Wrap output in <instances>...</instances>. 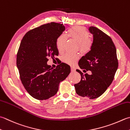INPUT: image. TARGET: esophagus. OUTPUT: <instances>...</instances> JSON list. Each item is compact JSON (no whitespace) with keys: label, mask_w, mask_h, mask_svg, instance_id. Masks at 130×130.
Listing matches in <instances>:
<instances>
[{"label":"esophagus","mask_w":130,"mask_h":130,"mask_svg":"<svg viewBox=\"0 0 130 130\" xmlns=\"http://www.w3.org/2000/svg\"><path fill=\"white\" fill-rule=\"evenodd\" d=\"M71 71H72V72H75V69L74 68V67H71Z\"/></svg>","instance_id":"esophagus-1"}]
</instances>
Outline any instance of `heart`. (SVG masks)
Listing matches in <instances>:
<instances>
[{
    "mask_svg": "<svg viewBox=\"0 0 130 130\" xmlns=\"http://www.w3.org/2000/svg\"><path fill=\"white\" fill-rule=\"evenodd\" d=\"M61 34L56 39V47L59 52H62L67 41V37L72 39L78 43L79 49L81 52L87 53L91 50L92 46V42L89 38V33L85 28L80 26L73 27L68 30L66 34ZM78 54L66 53L62 57V61L69 65H73L78 60Z\"/></svg>",
    "mask_w": 130,
    "mask_h": 130,
    "instance_id": "heart-1",
    "label": "heart"
}]
</instances>
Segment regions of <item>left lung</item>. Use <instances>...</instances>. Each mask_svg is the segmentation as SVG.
Instances as JSON below:
<instances>
[{
    "label": "left lung",
    "mask_w": 130,
    "mask_h": 130,
    "mask_svg": "<svg viewBox=\"0 0 130 130\" xmlns=\"http://www.w3.org/2000/svg\"><path fill=\"white\" fill-rule=\"evenodd\" d=\"M88 30L93 34L91 50L79 61L78 65L83 71L90 70L92 74L81 75V80L75 84V92L82 97L96 99L103 95L112 83L118 67L117 51L111 38L97 27L90 26Z\"/></svg>",
    "instance_id": "1"
}]
</instances>
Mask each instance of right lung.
I'll return each mask as SVG.
<instances>
[{
    "instance_id": "add662e5",
    "label": "right lung",
    "mask_w": 130,
    "mask_h": 130,
    "mask_svg": "<svg viewBox=\"0 0 130 130\" xmlns=\"http://www.w3.org/2000/svg\"><path fill=\"white\" fill-rule=\"evenodd\" d=\"M65 30L63 24L48 23L28 31L20 43L16 61L20 79L27 92L37 100L55 95L60 82L70 73L67 63L55 69L47 63L48 57L58 55L56 42Z\"/></svg>"
}]
</instances>
